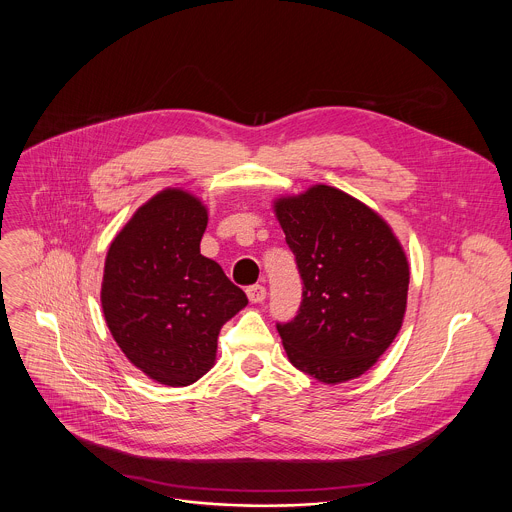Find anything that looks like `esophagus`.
Returning <instances> with one entry per match:
<instances>
[{"label":"esophagus","mask_w":512,"mask_h":512,"mask_svg":"<svg viewBox=\"0 0 512 512\" xmlns=\"http://www.w3.org/2000/svg\"><path fill=\"white\" fill-rule=\"evenodd\" d=\"M247 298H249L253 304H261V302L267 298L265 285H251V287H247Z\"/></svg>","instance_id":"obj_1"}]
</instances>
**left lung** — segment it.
<instances>
[{"instance_id": "8db88e82", "label": "left lung", "mask_w": 512, "mask_h": 512, "mask_svg": "<svg viewBox=\"0 0 512 512\" xmlns=\"http://www.w3.org/2000/svg\"><path fill=\"white\" fill-rule=\"evenodd\" d=\"M304 281L298 316L277 324L289 362L326 385L367 373L399 334L409 263L385 218L326 184L273 200Z\"/></svg>"}]
</instances>
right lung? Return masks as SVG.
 I'll return each mask as SVG.
<instances>
[{
  "label": "right lung",
  "mask_w": 512,
  "mask_h": 512,
  "mask_svg": "<svg viewBox=\"0 0 512 512\" xmlns=\"http://www.w3.org/2000/svg\"><path fill=\"white\" fill-rule=\"evenodd\" d=\"M208 210L166 188L141 204L111 241L101 283L105 322L145 377L188 387L216 360L223 324L249 300L216 261L200 255Z\"/></svg>",
  "instance_id": "1"
}]
</instances>
